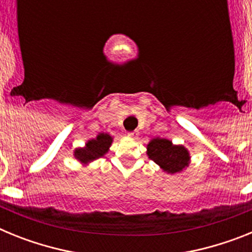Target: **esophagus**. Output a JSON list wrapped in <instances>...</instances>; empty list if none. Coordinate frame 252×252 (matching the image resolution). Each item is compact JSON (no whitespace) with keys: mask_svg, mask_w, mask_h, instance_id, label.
Here are the masks:
<instances>
[{"mask_svg":"<svg viewBox=\"0 0 252 252\" xmlns=\"http://www.w3.org/2000/svg\"><path fill=\"white\" fill-rule=\"evenodd\" d=\"M127 135H128V136H130V137H132V139H136V137L139 136V131H137V130L130 131V132H128Z\"/></svg>","mask_w":252,"mask_h":252,"instance_id":"esophagus-1","label":"esophagus"}]
</instances>
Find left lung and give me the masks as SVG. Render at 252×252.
Here are the masks:
<instances>
[{
	"label": "left lung",
	"instance_id": "left-lung-1",
	"mask_svg": "<svg viewBox=\"0 0 252 252\" xmlns=\"http://www.w3.org/2000/svg\"><path fill=\"white\" fill-rule=\"evenodd\" d=\"M149 159L154 160L166 173L175 174L189 165V153L183 145H174L170 140L153 139L148 144Z\"/></svg>",
	"mask_w": 252,
	"mask_h": 252
}]
</instances>
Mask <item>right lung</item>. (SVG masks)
I'll list each match as a JSON object with an SVG mask.
<instances>
[{
  "label": "right lung",
  "mask_w": 252,
  "mask_h": 252,
  "mask_svg": "<svg viewBox=\"0 0 252 252\" xmlns=\"http://www.w3.org/2000/svg\"><path fill=\"white\" fill-rule=\"evenodd\" d=\"M112 140V136H110L108 133H98L95 139H92L87 142L84 148L75 149V159L79 160L82 164H88L93 160L102 158L110 149Z\"/></svg>",
  "instance_id": "right-lung-1"
}]
</instances>
